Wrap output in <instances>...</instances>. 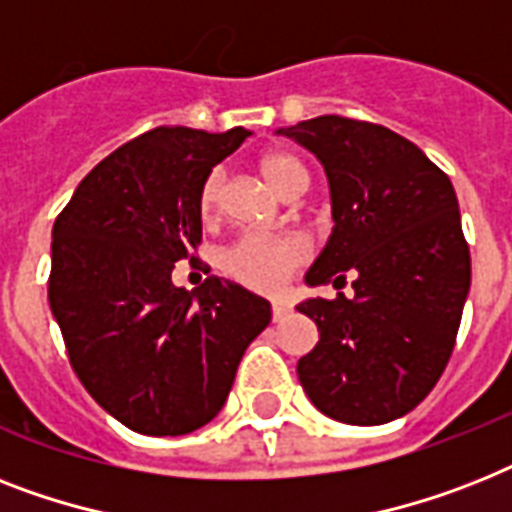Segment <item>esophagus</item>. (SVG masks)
<instances>
[{
  "instance_id": "esophagus-1",
  "label": "esophagus",
  "mask_w": 512,
  "mask_h": 512,
  "mask_svg": "<svg viewBox=\"0 0 512 512\" xmlns=\"http://www.w3.org/2000/svg\"><path fill=\"white\" fill-rule=\"evenodd\" d=\"M289 313H292V307L286 305V302H273V321H284Z\"/></svg>"
}]
</instances>
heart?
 I'll return each instance as SVG.
<instances>
[{"mask_svg":"<svg viewBox=\"0 0 512 512\" xmlns=\"http://www.w3.org/2000/svg\"><path fill=\"white\" fill-rule=\"evenodd\" d=\"M257 165H260L265 181L286 197L297 186H307V170L297 157L270 152V155L260 157ZM220 191H223V173L213 170L205 178L197 199L199 215L205 220L218 213ZM307 257H310V244L299 234H257V231H249L220 252V268L226 276H231L247 289L270 294L278 292Z\"/></svg>","mask_w":512,"mask_h":512,"instance_id":"b5f03b06","label":"heart"}]
</instances>
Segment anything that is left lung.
Instances as JSON below:
<instances>
[{
  "label": "left lung",
  "instance_id": "8db88e82",
  "mask_svg": "<svg viewBox=\"0 0 512 512\" xmlns=\"http://www.w3.org/2000/svg\"><path fill=\"white\" fill-rule=\"evenodd\" d=\"M326 170L334 228L307 286L355 297H310L297 310L318 344L297 376L318 410L381 426L426 400L450 360L471 289V255L452 181L405 136L365 120L321 115L278 128Z\"/></svg>",
  "mask_w": 512,
  "mask_h": 512
}]
</instances>
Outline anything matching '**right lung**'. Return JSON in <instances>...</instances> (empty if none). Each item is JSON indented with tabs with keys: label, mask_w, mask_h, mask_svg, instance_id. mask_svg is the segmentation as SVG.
Segmentation results:
<instances>
[{
	"label": "right lung",
	"mask_w": 512,
	"mask_h": 512,
	"mask_svg": "<svg viewBox=\"0 0 512 512\" xmlns=\"http://www.w3.org/2000/svg\"><path fill=\"white\" fill-rule=\"evenodd\" d=\"M249 134L152 128L99 162L54 220L49 307L70 365L131 431L181 436L213 421L270 323L244 286L170 281L202 239L199 189Z\"/></svg>",
	"instance_id": "right-lung-1"
}]
</instances>
